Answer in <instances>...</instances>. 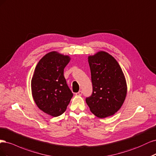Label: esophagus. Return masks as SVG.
Listing matches in <instances>:
<instances>
[{
    "instance_id": "1",
    "label": "esophagus",
    "mask_w": 156,
    "mask_h": 156,
    "mask_svg": "<svg viewBox=\"0 0 156 156\" xmlns=\"http://www.w3.org/2000/svg\"><path fill=\"white\" fill-rule=\"evenodd\" d=\"M82 94V92L81 91H78V93H76V96H81Z\"/></svg>"
}]
</instances>
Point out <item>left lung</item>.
<instances>
[{
    "label": "left lung",
    "instance_id": "left-lung-1",
    "mask_svg": "<svg viewBox=\"0 0 156 156\" xmlns=\"http://www.w3.org/2000/svg\"><path fill=\"white\" fill-rule=\"evenodd\" d=\"M93 93L85 101L98 118L113 115L122 105L127 94L124 74L112 55L100 51L88 57Z\"/></svg>",
    "mask_w": 156,
    "mask_h": 156
}]
</instances>
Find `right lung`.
<instances>
[{"mask_svg":"<svg viewBox=\"0 0 156 156\" xmlns=\"http://www.w3.org/2000/svg\"><path fill=\"white\" fill-rule=\"evenodd\" d=\"M71 58L49 52L39 60L31 81L32 97L37 107L49 115L58 117L67 109L73 94L63 76Z\"/></svg>","mask_w":156,"mask_h":156,"instance_id":"right-lung-1","label":"right lung"}]
</instances>
